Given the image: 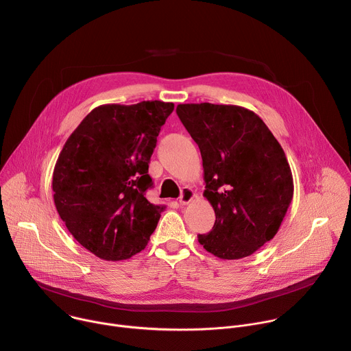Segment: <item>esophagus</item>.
<instances>
[{
    "label": "esophagus",
    "instance_id": "esophagus-1",
    "mask_svg": "<svg viewBox=\"0 0 351 351\" xmlns=\"http://www.w3.org/2000/svg\"><path fill=\"white\" fill-rule=\"evenodd\" d=\"M194 197H195V193H194L190 187H183L182 194H180V197H179V202H180V205H186V204H189Z\"/></svg>",
    "mask_w": 351,
    "mask_h": 351
}]
</instances>
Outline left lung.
Wrapping results in <instances>:
<instances>
[{
  "instance_id": "8db88e82",
  "label": "left lung",
  "mask_w": 351,
  "mask_h": 351,
  "mask_svg": "<svg viewBox=\"0 0 351 351\" xmlns=\"http://www.w3.org/2000/svg\"><path fill=\"white\" fill-rule=\"evenodd\" d=\"M198 145L205 190L216 220L198 243L220 259H241L270 241L293 197L285 153L254 111L231 104L176 107Z\"/></svg>"
}]
</instances>
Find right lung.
<instances>
[{"instance_id": "obj_1", "label": "right lung", "mask_w": 351, "mask_h": 351, "mask_svg": "<svg viewBox=\"0 0 351 351\" xmlns=\"http://www.w3.org/2000/svg\"><path fill=\"white\" fill-rule=\"evenodd\" d=\"M173 103L147 100L93 108L64 143L52 190L71 236L103 261L146 248L165 206L147 201L149 164Z\"/></svg>"}]
</instances>
